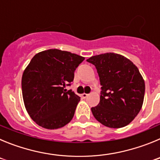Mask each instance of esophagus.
<instances>
[{"instance_id": "esophagus-1", "label": "esophagus", "mask_w": 160, "mask_h": 160, "mask_svg": "<svg viewBox=\"0 0 160 160\" xmlns=\"http://www.w3.org/2000/svg\"><path fill=\"white\" fill-rule=\"evenodd\" d=\"M87 96H88V94H86V93H83L82 94H81V97L82 98H86Z\"/></svg>"}]
</instances>
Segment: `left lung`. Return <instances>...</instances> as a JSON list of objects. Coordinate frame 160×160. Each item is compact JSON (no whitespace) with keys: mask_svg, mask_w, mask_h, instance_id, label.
Returning <instances> with one entry per match:
<instances>
[{"mask_svg":"<svg viewBox=\"0 0 160 160\" xmlns=\"http://www.w3.org/2000/svg\"><path fill=\"white\" fill-rule=\"evenodd\" d=\"M102 91L98 105L91 108L94 118L102 125L121 128L128 125L142 108L145 82L139 70L129 59L118 53L92 56Z\"/></svg>","mask_w":160,"mask_h":160,"instance_id":"left-lung-1","label":"left lung"}]
</instances>
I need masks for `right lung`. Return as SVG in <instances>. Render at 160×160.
Returning <instances> with one entry per match:
<instances>
[{"mask_svg":"<svg viewBox=\"0 0 160 160\" xmlns=\"http://www.w3.org/2000/svg\"><path fill=\"white\" fill-rule=\"evenodd\" d=\"M84 59L57 49L44 50L31 59L22 74V97L28 114L38 125L53 130L71 121L80 97L65 88Z\"/></svg>","mask_w":160,"mask_h":160,"instance_id":"obj_1","label":"right lung"}]
</instances>
